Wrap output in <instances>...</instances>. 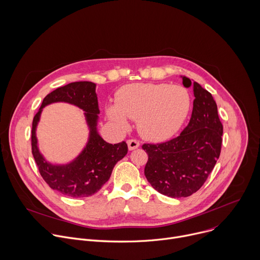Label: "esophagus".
I'll return each instance as SVG.
<instances>
[{
  "label": "esophagus",
  "instance_id": "1",
  "mask_svg": "<svg viewBox=\"0 0 260 260\" xmlns=\"http://www.w3.org/2000/svg\"><path fill=\"white\" fill-rule=\"evenodd\" d=\"M127 145H128V149L129 150H135L140 146V142L136 139H131L127 141Z\"/></svg>",
  "mask_w": 260,
  "mask_h": 260
}]
</instances>
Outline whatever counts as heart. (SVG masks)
I'll use <instances>...</instances> for the list:
<instances>
[{
  "label": "heart",
  "mask_w": 260,
  "mask_h": 260,
  "mask_svg": "<svg viewBox=\"0 0 260 260\" xmlns=\"http://www.w3.org/2000/svg\"><path fill=\"white\" fill-rule=\"evenodd\" d=\"M191 95L181 85L135 83L119 89L115 106L107 108L108 117L121 128L129 118L137 120L138 131L147 140L164 141L173 137L186 120Z\"/></svg>",
  "instance_id": "heart-1"
}]
</instances>
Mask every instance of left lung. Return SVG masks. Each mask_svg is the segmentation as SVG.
I'll return each instance as SVG.
<instances>
[{
	"label": "left lung",
	"instance_id": "obj_1",
	"mask_svg": "<svg viewBox=\"0 0 260 260\" xmlns=\"http://www.w3.org/2000/svg\"><path fill=\"white\" fill-rule=\"evenodd\" d=\"M183 85L191 80L183 77ZM193 109L188 125L180 136L157 144L145 143L148 154L144 174L151 186L170 198H186L206 182L220 156L222 125L212 94L193 83Z\"/></svg>",
	"mask_w": 260,
	"mask_h": 260
}]
</instances>
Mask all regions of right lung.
<instances>
[{"label":"right lung","instance_id":"obj_1","mask_svg":"<svg viewBox=\"0 0 260 260\" xmlns=\"http://www.w3.org/2000/svg\"><path fill=\"white\" fill-rule=\"evenodd\" d=\"M55 101L75 104L86 111L91 127L90 141L83 153L67 166L47 164L40 154L36 146L35 126L43 106ZM100 113L95 84L88 81L73 82L48 93L32 119L31 153L40 175L49 187L70 198H85L98 192L109 180L114 166L127 153V144L106 142L96 133V120Z\"/></svg>","mask_w":260,"mask_h":260}]
</instances>
